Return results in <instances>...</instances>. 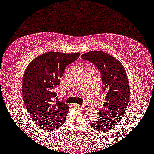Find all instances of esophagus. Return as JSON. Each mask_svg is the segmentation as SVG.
I'll return each instance as SVG.
<instances>
[{"instance_id": "esophagus-1", "label": "esophagus", "mask_w": 154, "mask_h": 154, "mask_svg": "<svg viewBox=\"0 0 154 154\" xmlns=\"http://www.w3.org/2000/svg\"><path fill=\"white\" fill-rule=\"evenodd\" d=\"M75 106H76L77 107H79V108H80V109L84 108V107H86V109H87V106H85V105H82V106H80V105L75 104Z\"/></svg>"}]
</instances>
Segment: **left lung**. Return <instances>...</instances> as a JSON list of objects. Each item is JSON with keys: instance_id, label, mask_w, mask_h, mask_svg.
<instances>
[{"instance_id": "1", "label": "left lung", "mask_w": 154, "mask_h": 154, "mask_svg": "<svg viewBox=\"0 0 154 154\" xmlns=\"http://www.w3.org/2000/svg\"><path fill=\"white\" fill-rule=\"evenodd\" d=\"M81 57L93 63L101 75L102 91L106 94L99 119L90 123L94 130L108 132L122 116L129 101L130 88L127 75L120 62L103 51H93Z\"/></svg>"}]
</instances>
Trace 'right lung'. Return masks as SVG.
Wrapping results in <instances>:
<instances>
[{
	"label": "right lung",
	"instance_id": "1",
	"mask_svg": "<svg viewBox=\"0 0 154 154\" xmlns=\"http://www.w3.org/2000/svg\"><path fill=\"white\" fill-rule=\"evenodd\" d=\"M80 55L48 52L27 67L22 84L23 102L31 118L43 131L55 130L66 119L69 107L63 100L57 101L55 90L65 69Z\"/></svg>",
	"mask_w": 154,
	"mask_h": 154
}]
</instances>
